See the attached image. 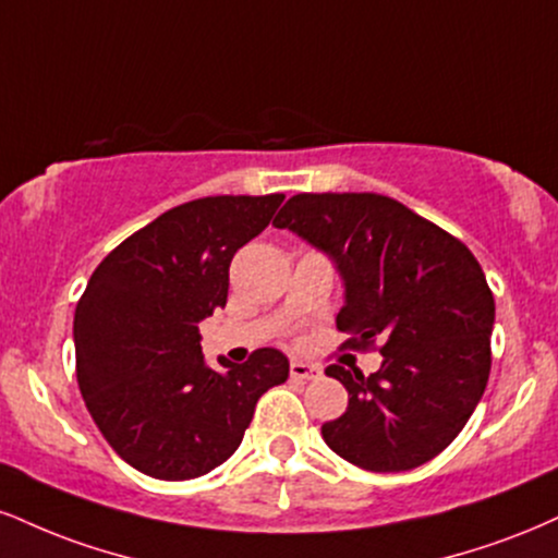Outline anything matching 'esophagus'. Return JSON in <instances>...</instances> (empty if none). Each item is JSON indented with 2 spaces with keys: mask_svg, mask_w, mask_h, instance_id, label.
<instances>
[{
  "mask_svg": "<svg viewBox=\"0 0 558 558\" xmlns=\"http://www.w3.org/2000/svg\"><path fill=\"white\" fill-rule=\"evenodd\" d=\"M291 377L301 381H314L322 377V366L306 364V361H293L291 364Z\"/></svg>",
  "mask_w": 558,
  "mask_h": 558,
  "instance_id": "34e87169",
  "label": "esophagus"
}]
</instances>
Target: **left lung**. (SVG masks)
I'll use <instances>...</instances> for the list:
<instances>
[{
	"instance_id": "left-lung-1",
	"label": "left lung",
	"mask_w": 558,
	"mask_h": 558,
	"mask_svg": "<svg viewBox=\"0 0 558 558\" xmlns=\"http://www.w3.org/2000/svg\"><path fill=\"white\" fill-rule=\"evenodd\" d=\"M275 228L332 259L345 286L338 327L351 348L379 340L374 374L340 364V418L322 426L332 452L372 473L424 465L462 432L492 372L494 296L462 241L381 194H296Z\"/></svg>"
}]
</instances>
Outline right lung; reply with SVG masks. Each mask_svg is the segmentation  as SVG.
<instances>
[{
  "mask_svg": "<svg viewBox=\"0 0 558 558\" xmlns=\"http://www.w3.org/2000/svg\"><path fill=\"white\" fill-rule=\"evenodd\" d=\"M286 194H220L140 228L96 267L75 308L77 385L93 421L134 471L160 481L210 473L236 452L288 359L205 364L199 322L226 306L228 267Z\"/></svg>",
  "mask_w": 558,
  "mask_h": 558,
  "instance_id": "right-lung-1",
  "label": "right lung"
}]
</instances>
